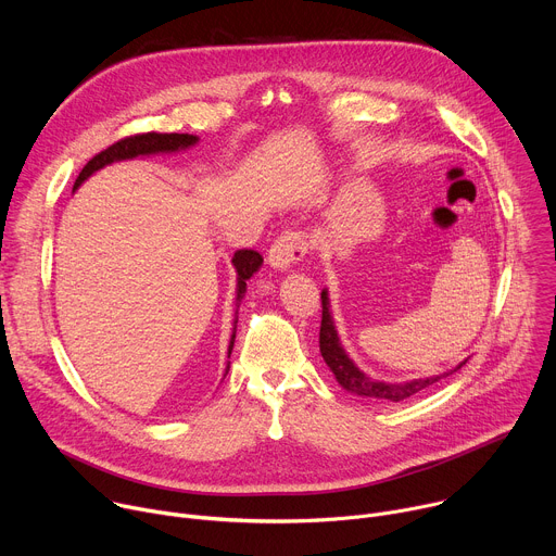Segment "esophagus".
Masks as SVG:
<instances>
[{
  "label": "esophagus",
  "mask_w": 556,
  "mask_h": 556,
  "mask_svg": "<svg viewBox=\"0 0 556 556\" xmlns=\"http://www.w3.org/2000/svg\"><path fill=\"white\" fill-rule=\"evenodd\" d=\"M307 251V244H305V235L299 232V230H286L279 235V240L270 247L268 251V264L275 268V270H290L292 264H296L299 260H303Z\"/></svg>",
  "instance_id": "esophagus-1"
}]
</instances>
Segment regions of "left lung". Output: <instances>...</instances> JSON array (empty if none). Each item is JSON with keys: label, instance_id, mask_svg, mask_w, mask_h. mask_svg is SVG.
<instances>
[{"label": "left lung", "instance_id": "obj_1", "mask_svg": "<svg viewBox=\"0 0 556 556\" xmlns=\"http://www.w3.org/2000/svg\"><path fill=\"white\" fill-rule=\"evenodd\" d=\"M321 305H324V316H321V334H319V348H321V356L326 361V365L330 367V371L334 374L337 382L354 393L361 395V399H369L376 403H403L407 399H412L414 393L440 382L442 378L451 376L453 371L462 369L466 365L468 358H464L462 363H457L453 369H446L442 374L435 376H427V378H412V380H403V382H387V380H378L367 376L363 369H358V365L350 358V354L345 352L339 330L334 326V316L330 312V294L328 288L321 290Z\"/></svg>", "mask_w": 556, "mask_h": 556}]
</instances>
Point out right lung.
<instances>
[{"instance_id": "1", "label": "right lung", "mask_w": 556, "mask_h": 556, "mask_svg": "<svg viewBox=\"0 0 556 556\" xmlns=\"http://www.w3.org/2000/svg\"><path fill=\"white\" fill-rule=\"evenodd\" d=\"M200 142L198 136L193 134H142V136H131L125 140L114 142L112 147H108L105 151H101L99 155H94L92 161L84 167V172L78 174L74 189L81 187L88 178H92L97 172H101L108 165L114 163H123V161H136V157H149V155H161V153H178V151H187L191 147H195ZM264 260L260 253L255 251H237L232 257V268L237 273V286H235V319H232V334L228 341V358L235 345V332H237V309H240V303L247 294V281L262 268ZM230 363H226V371L228 374Z\"/></svg>"}]
</instances>
